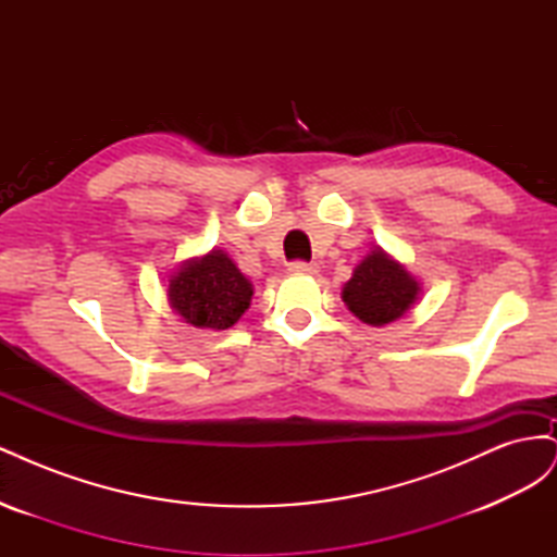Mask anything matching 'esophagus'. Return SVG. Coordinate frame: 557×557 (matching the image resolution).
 Here are the masks:
<instances>
[{"mask_svg":"<svg viewBox=\"0 0 557 557\" xmlns=\"http://www.w3.org/2000/svg\"><path fill=\"white\" fill-rule=\"evenodd\" d=\"M290 272H293V274H315V272H318V267H315V264H311V262H301V260H297V262H293V264H290Z\"/></svg>","mask_w":557,"mask_h":557,"instance_id":"34e87169","label":"esophagus"}]
</instances>
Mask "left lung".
Masks as SVG:
<instances>
[{
	"label": "left lung",
	"instance_id": "1",
	"mask_svg": "<svg viewBox=\"0 0 557 557\" xmlns=\"http://www.w3.org/2000/svg\"><path fill=\"white\" fill-rule=\"evenodd\" d=\"M418 293L420 283L404 264L393 260L385 250L374 248L352 269L342 297L352 315H358L367 325L381 327L407 313L418 299Z\"/></svg>",
	"mask_w": 557,
	"mask_h": 557
}]
</instances>
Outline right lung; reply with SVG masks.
<instances>
[{
    "label": "right lung",
    "mask_w": 557,
    "mask_h": 557,
    "mask_svg": "<svg viewBox=\"0 0 557 557\" xmlns=\"http://www.w3.org/2000/svg\"><path fill=\"white\" fill-rule=\"evenodd\" d=\"M172 309L195 327L227 330L250 307L252 285L227 252L213 248L201 258L185 260L170 278Z\"/></svg>",
    "instance_id": "right-lung-1"
}]
</instances>
